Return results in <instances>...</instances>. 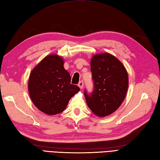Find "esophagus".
Segmentation results:
<instances>
[{
  "instance_id": "esophagus-1",
  "label": "esophagus",
  "mask_w": 160,
  "mask_h": 160,
  "mask_svg": "<svg viewBox=\"0 0 160 160\" xmlns=\"http://www.w3.org/2000/svg\"><path fill=\"white\" fill-rule=\"evenodd\" d=\"M83 85H84V82L82 80H81L79 82V83H78V86H79V87L80 89H82L83 88Z\"/></svg>"
}]
</instances>
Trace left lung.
Returning <instances> with one entry per match:
<instances>
[{"mask_svg":"<svg viewBox=\"0 0 160 160\" xmlns=\"http://www.w3.org/2000/svg\"><path fill=\"white\" fill-rule=\"evenodd\" d=\"M93 89H84L87 105L96 115L103 117L113 113L123 102L128 87L126 69L109 53L93 56L91 61Z\"/></svg>","mask_w":160,"mask_h":160,"instance_id":"8db88e82","label":"left lung"}]
</instances>
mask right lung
I'll return each instance as SVG.
<instances>
[{
  "label": "right lung",
  "instance_id": "add662e5",
  "mask_svg": "<svg viewBox=\"0 0 160 160\" xmlns=\"http://www.w3.org/2000/svg\"><path fill=\"white\" fill-rule=\"evenodd\" d=\"M64 60L56 55L46 57L34 68L28 82V91L34 105L48 115L63 112L71 98L80 91L71 83Z\"/></svg>",
  "mask_w": 160,
  "mask_h": 160
}]
</instances>
